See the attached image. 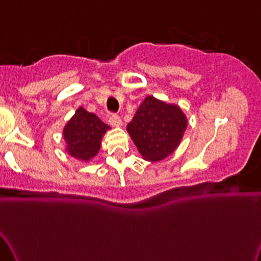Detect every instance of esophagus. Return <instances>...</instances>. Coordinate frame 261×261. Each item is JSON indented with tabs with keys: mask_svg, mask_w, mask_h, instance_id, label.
<instances>
[{
	"mask_svg": "<svg viewBox=\"0 0 261 261\" xmlns=\"http://www.w3.org/2000/svg\"><path fill=\"white\" fill-rule=\"evenodd\" d=\"M109 122H110L112 127H121L122 125L121 117L117 115H110V117H109Z\"/></svg>",
	"mask_w": 261,
	"mask_h": 261,
	"instance_id": "esophagus-1",
	"label": "esophagus"
}]
</instances>
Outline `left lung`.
<instances>
[{
    "mask_svg": "<svg viewBox=\"0 0 261 261\" xmlns=\"http://www.w3.org/2000/svg\"><path fill=\"white\" fill-rule=\"evenodd\" d=\"M188 127L181 109L147 95L127 130L144 160L157 162L174 152Z\"/></svg>",
    "mask_w": 261,
    "mask_h": 261,
    "instance_id": "obj_1",
    "label": "left lung"
}]
</instances>
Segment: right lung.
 <instances>
[{"label": "right lung", "mask_w": 261, "mask_h": 261, "mask_svg": "<svg viewBox=\"0 0 261 261\" xmlns=\"http://www.w3.org/2000/svg\"><path fill=\"white\" fill-rule=\"evenodd\" d=\"M110 129L98 116L79 108L64 127L63 136L70 156L88 162L100 150L102 136Z\"/></svg>", "instance_id": "add662e5"}]
</instances>
